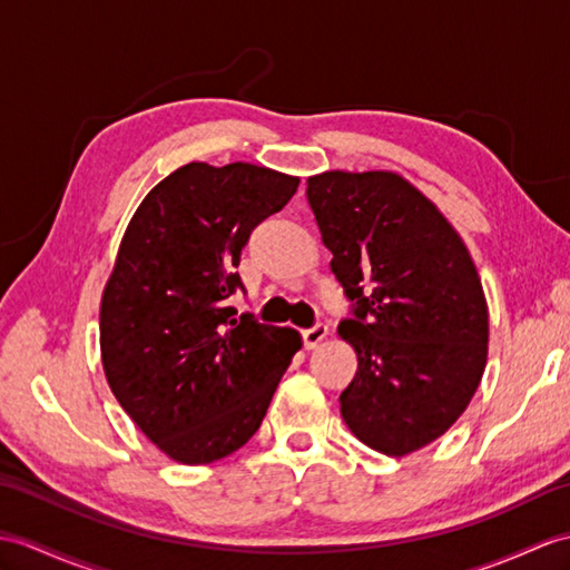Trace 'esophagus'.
Segmentation results:
<instances>
[{
	"instance_id": "obj_1",
	"label": "esophagus",
	"mask_w": 570,
	"mask_h": 570,
	"mask_svg": "<svg viewBox=\"0 0 570 570\" xmlns=\"http://www.w3.org/2000/svg\"><path fill=\"white\" fill-rule=\"evenodd\" d=\"M325 337H327V325L323 323L313 325L311 330H303V345H306V350H315Z\"/></svg>"
}]
</instances>
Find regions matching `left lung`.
<instances>
[{
  "label": "left lung",
  "instance_id": "obj_1",
  "mask_svg": "<svg viewBox=\"0 0 570 570\" xmlns=\"http://www.w3.org/2000/svg\"><path fill=\"white\" fill-rule=\"evenodd\" d=\"M330 269L354 303L337 333L356 352L340 395L352 434L405 456L454 425L488 362V303L469 247L399 171L308 177Z\"/></svg>",
  "mask_w": 570,
  "mask_h": 570
}]
</instances>
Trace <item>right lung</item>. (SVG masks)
Instances as JSON below:
<instances>
[{
  "instance_id": "obj_1",
  "label": "right lung",
  "mask_w": 570,
  "mask_h": 570,
  "mask_svg": "<svg viewBox=\"0 0 570 570\" xmlns=\"http://www.w3.org/2000/svg\"><path fill=\"white\" fill-rule=\"evenodd\" d=\"M298 177L189 163L148 191L118 245L99 308L101 364L138 430L179 464L237 452L262 425L301 335L235 317L249 233Z\"/></svg>"
}]
</instances>
